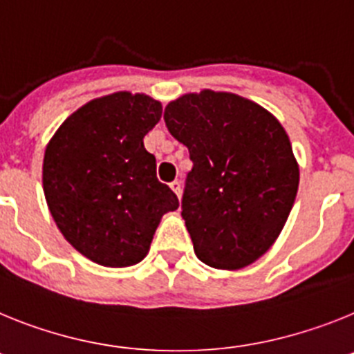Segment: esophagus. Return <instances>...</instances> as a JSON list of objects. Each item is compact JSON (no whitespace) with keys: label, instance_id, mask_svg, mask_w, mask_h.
Instances as JSON below:
<instances>
[{"label":"esophagus","instance_id":"1","mask_svg":"<svg viewBox=\"0 0 354 354\" xmlns=\"http://www.w3.org/2000/svg\"><path fill=\"white\" fill-rule=\"evenodd\" d=\"M171 189H173L174 194H176L178 198H180V196H181V181H178V180L171 181Z\"/></svg>","mask_w":354,"mask_h":354}]
</instances>
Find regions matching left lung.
Masks as SVG:
<instances>
[{"label":"left lung","instance_id":"1","mask_svg":"<svg viewBox=\"0 0 354 354\" xmlns=\"http://www.w3.org/2000/svg\"><path fill=\"white\" fill-rule=\"evenodd\" d=\"M164 121L192 160L181 217L194 253L215 269L253 263L296 201L299 167L283 126L260 104L214 91L171 101Z\"/></svg>","mask_w":354,"mask_h":354}]
</instances>
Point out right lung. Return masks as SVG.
Wrapping results in <instances>:
<instances>
[{
  "instance_id": "obj_1",
  "label": "right lung",
  "mask_w": 354,
  "mask_h": 354,
  "mask_svg": "<svg viewBox=\"0 0 354 354\" xmlns=\"http://www.w3.org/2000/svg\"><path fill=\"white\" fill-rule=\"evenodd\" d=\"M160 118L153 97L115 92L71 113L46 147L49 212L66 241L100 266L139 263L162 215L180 207L144 147Z\"/></svg>"
}]
</instances>
